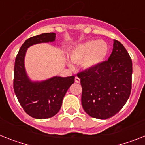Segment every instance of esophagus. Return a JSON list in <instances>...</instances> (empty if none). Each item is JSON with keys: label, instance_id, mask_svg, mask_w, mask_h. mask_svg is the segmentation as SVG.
Instances as JSON below:
<instances>
[{"label": "esophagus", "instance_id": "obj_1", "mask_svg": "<svg viewBox=\"0 0 145 145\" xmlns=\"http://www.w3.org/2000/svg\"><path fill=\"white\" fill-rule=\"evenodd\" d=\"M75 82H76V83H80V78H78V77H75Z\"/></svg>", "mask_w": 145, "mask_h": 145}]
</instances>
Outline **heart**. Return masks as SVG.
<instances>
[{"label": "heart", "instance_id": "obj_1", "mask_svg": "<svg viewBox=\"0 0 145 145\" xmlns=\"http://www.w3.org/2000/svg\"><path fill=\"white\" fill-rule=\"evenodd\" d=\"M108 45L99 40H91L78 45L70 53V59L73 62L82 61L85 69H93L100 65L107 57Z\"/></svg>", "mask_w": 145, "mask_h": 145}]
</instances>
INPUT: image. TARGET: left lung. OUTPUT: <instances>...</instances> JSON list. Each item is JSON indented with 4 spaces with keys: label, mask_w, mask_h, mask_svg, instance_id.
<instances>
[{
    "label": "left lung",
    "mask_w": 145,
    "mask_h": 145,
    "mask_svg": "<svg viewBox=\"0 0 145 145\" xmlns=\"http://www.w3.org/2000/svg\"><path fill=\"white\" fill-rule=\"evenodd\" d=\"M77 75L80 79L85 112L95 118L107 119L118 112L130 96L132 61L123 46L114 40L107 61Z\"/></svg>",
    "instance_id": "left-lung-1"
}]
</instances>
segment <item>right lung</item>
<instances>
[{"label": "right lung", "instance_id": "right-lung-1", "mask_svg": "<svg viewBox=\"0 0 145 145\" xmlns=\"http://www.w3.org/2000/svg\"><path fill=\"white\" fill-rule=\"evenodd\" d=\"M55 38L54 33H49L28 38L15 59L14 90L20 105L34 118L46 119L55 116L61 108L67 91L75 81V76H55L41 82H33L27 75L24 65L27 49L37 43L54 41Z\"/></svg>", "mask_w": 145, "mask_h": 145}]
</instances>
